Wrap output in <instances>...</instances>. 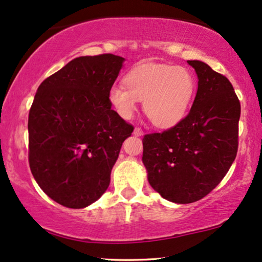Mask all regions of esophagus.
Wrapping results in <instances>:
<instances>
[{
  "label": "esophagus",
  "mask_w": 262,
  "mask_h": 262,
  "mask_svg": "<svg viewBox=\"0 0 262 262\" xmlns=\"http://www.w3.org/2000/svg\"><path fill=\"white\" fill-rule=\"evenodd\" d=\"M134 134L137 135V137H141V135L144 134V132H142V129H141V128L135 127V128H134Z\"/></svg>",
  "instance_id": "obj_1"
}]
</instances>
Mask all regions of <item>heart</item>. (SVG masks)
I'll return each instance as SVG.
<instances>
[{"instance_id":"obj_1","label":"heart","mask_w":262,"mask_h":262,"mask_svg":"<svg viewBox=\"0 0 262 262\" xmlns=\"http://www.w3.org/2000/svg\"><path fill=\"white\" fill-rule=\"evenodd\" d=\"M124 85L108 91V101L123 120H130L144 100V111L157 127L179 123L191 106L196 89L192 72L183 66L142 65L124 77Z\"/></svg>"}]
</instances>
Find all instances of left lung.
<instances>
[{
    "mask_svg": "<svg viewBox=\"0 0 262 262\" xmlns=\"http://www.w3.org/2000/svg\"><path fill=\"white\" fill-rule=\"evenodd\" d=\"M187 62L198 78L190 112L173 128L142 139L148 183L179 204L200 201L223 180L237 155L241 117L231 82L203 61Z\"/></svg>",
    "mask_w": 262,
    "mask_h": 262,
    "instance_id": "8db88e82",
    "label": "left lung"
}]
</instances>
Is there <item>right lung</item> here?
<instances>
[{
  "instance_id": "right-lung-1",
  "label": "right lung",
  "mask_w": 262,
  "mask_h": 262,
  "mask_svg": "<svg viewBox=\"0 0 262 262\" xmlns=\"http://www.w3.org/2000/svg\"><path fill=\"white\" fill-rule=\"evenodd\" d=\"M123 62L114 54L76 58L36 92L28 123L30 169L43 192L64 207L81 209L105 193L133 132L108 101Z\"/></svg>"
}]
</instances>
